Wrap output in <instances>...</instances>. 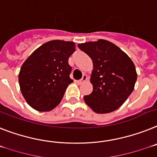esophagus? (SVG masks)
Returning a JSON list of instances; mask_svg holds the SVG:
<instances>
[{
    "mask_svg": "<svg viewBox=\"0 0 157 157\" xmlns=\"http://www.w3.org/2000/svg\"><path fill=\"white\" fill-rule=\"evenodd\" d=\"M87 79H88L87 76L85 74H84L82 76V78H81V80H79V81H77V83H78V84H82V83H84L85 81H87Z\"/></svg>",
    "mask_w": 157,
    "mask_h": 157,
    "instance_id": "34e87169",
    "label": "esophagus"
}]
</instances>
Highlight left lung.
Segmentation results:
<instances>
[{
  "label": "left lung",
  "mask_w": 157,
  "mask_h": 157,
  "mask_svg": "<svg viewBox=\"0 0 157 157\" xmlns=\"http://www.w3.org/2000/svg\"><path fill=\"white\" fill-rule=\"evenodd\" d=\"M93 64L90 81L92 93L84 97L88 106L97 113H109L123 105L132 93L136 71L132 60L112 42L100 39L78 44Z\"/></svg>",
  "instance_id": "1"
}]
</instances>
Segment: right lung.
Returning <instances> with one entry per match:
<instances>
[{
  "instance_id": "add662e5",
  "label": "right lung",
  "mask_w": 157,
  "mask_h": 157,
  "mask_svg": "<svg viewBox=\"0 0 157 157\" xmlns=\"http://www.w3.org/2000/svg\"><path fill=\"white\" fill-rule=\"evenodd\" d=\"M75 43L54 40L36 48L22 64L19 85L26 102L36 111L48 112L56 108L72 80L68 58Z\"/></svg>"
}]
</instances>
